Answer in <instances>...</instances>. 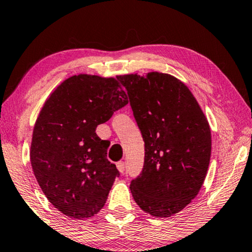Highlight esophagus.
Wrapping results in <instances>:
<instances>
[{"instance_id": "34e87169", "label": "esophagus", "mask_w": 252, "mask_h": 252, "mask_svg": "<svg viewBox=\"0 0 252 252\" xmlns=\"http://www.w3.org/2000/svg\"><path fill=\"white\" fill-rule=\"evenodd\" d=\"M117 168H118L120 173H124V172H125V163H124V161H118V163H117Z\"/></svg>"}]
</instances>
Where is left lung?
I'll return each instance as SVG.
<instances>
[{"label": "left lung", "instance_id": "left-lung-1", "mask_svg": "<svg viewBox=\"0 0 252 252\" xmlns=\"http://www.w3.org/2000/svg\"><path fill=\"white\" fill-rule=\"evenodd\" d=\"M123 86L144 141L134 201L154 217H171L196 197L211 157V130L187 86L170 74L124 75Z\"/></svg>", "mask_w": 252, "mask_h": 252}]
</instances>
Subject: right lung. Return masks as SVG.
Returning a JSON list of instances; mask_svg holds the SVG:
<instances>
[{
    "instance_id": "add662e5",
    "label": "right lung",
    "mask_w": 252,
    "mask_h": 252,
    "mask_svg": "<svg viewBox=\"0 0 252 252\" xmlns=\"http://www.w3.org/2000/svg\"><path fill=\"white\" fill-rule=\"evenodd\" d=\"M123 79L68 78L51 94L34 126V175L51 204L68 217L82 219L97 213L120 175L106 158L110 142L95 130L128 103Z\"/></svg>"
}]
</instances>
